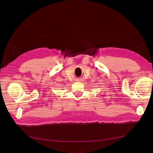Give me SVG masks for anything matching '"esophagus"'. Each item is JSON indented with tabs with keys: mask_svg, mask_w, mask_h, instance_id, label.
Returning a JSON list of instances; mask_svg holds the SVG:
<instances>
[{
	"mask_svg": "<svg viewBox=\"0 0 153 153\" xmlns=\"http://www.w3.org/2000/svg\"><path fill=\"white\" fill-rule=\"evenodd\" d=\"M77 80H79V79H77Z\"/></svg>",
	"mask_w": 153,
	"mask_h": 153,
	"instance_id": "esophagus-1",
	"label": "esophagus"
}]
</instances>
